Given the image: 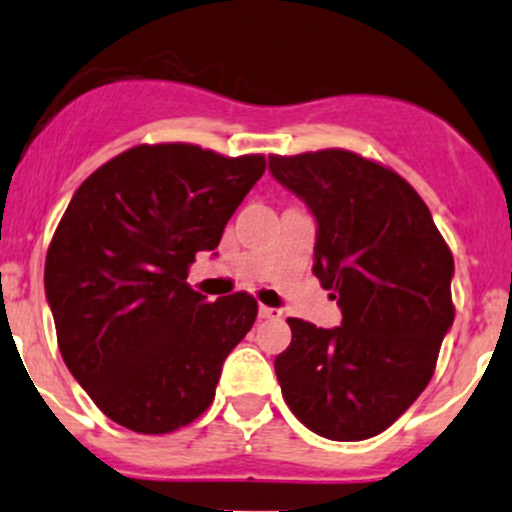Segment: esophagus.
Returning <instances> with one entry per match:
<instances>
[{"mask_svg":"<svg viewBox=\"0 0 512 512\" xmlns=\"http://www.w3.org/2000/svg\"><path fill=\"white\" fill-rule=\"evenodd\" d=\"M282 316V311L274 309V306H260V319H267V321H274Z\"/></svg>","mask_w":512,"mask_h":512,"instance_id":"esophagus-1","label":"esophagus"}]
</instances>
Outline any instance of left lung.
Instances as JSON below:
<instances>
[{
  "label": "left lung",
  "mask_w": 512,
  "mask_h": 512,
  "mask_svg": "<svg viewBox=\"0 0 512 512\" xmlns=\"http://www.w3.org/2000/svg\"><path fill=\"white\" fill-rule=\"evenodd\" d=\"M274 179L314 213V274L343 321L287 319L274 360L289 410L319 437L385 432L422 395L454 324V257L427 203L387 166L348 149L270 157Z\"/></svg>",
  "instance_id": "8db88e82"
}]
</instances>
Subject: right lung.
<instances>
[{
  "label": "right lung",
  "instance_id": "add662e5",
  "mask_svg": "<svg viewBox=\"0 0 512 512\" xmlns=\"http://www.w3.org/2000/svg\"><path fill=\"white\" fill-rule=\"evenodd\" d=\"M262 154L139 144L73 193L46 252V299L73 378L112 422L169 434L201 417L220 368L257 319L247 292L208 301L196 252L265 174Z\"/></svg>",
  "mask_w": 512,
  "mask_h": 512
}]
</instances>
